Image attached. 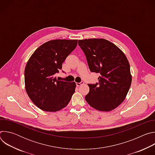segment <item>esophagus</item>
<instances>
[{
  "label": "esophagus",
  "instance_id": "esophagus-1",
  "mask_svg": "<svg viewBox=\"0 0 155 155\" xmlns=\"http://www.w3.org/2000/svg\"><path fill=\"white\" fill-rule=\"evenodd\" d=\"M84 84V82L83 81H81V82H80V83H76V85H77V86H81V84Z\"/></svg>",
  "mask_w": 155,
  "mask_h": 155
}]
</instances>
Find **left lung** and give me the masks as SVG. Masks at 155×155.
Returning a JSON list of instances; mask_svg holds the SVG:
<instances>
[{
	"mask_svg": "<svg viewBox=\"0 0 155 155\" xmlns=\"http://www.w3.org/2000/svg\"><path fill=\"white\" fill-rule=\"evenodd\" d=\"M91 72L100 74L99 81L87 84L90 91L85 100L99 111L108 112L120 105L130 88V65L124 53L104 38L79 40Z\"/></svg>",
	"mask_w": 155,
	"mask_h": 155,
	"instance_id": "obj_1",
	"label": "left lung"
}]
</instances>
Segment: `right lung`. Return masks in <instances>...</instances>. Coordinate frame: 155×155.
<instances>
[{"mask_svg":"<svg viewBox=\"0 0 155 155\" xmlns=\"http://www.w3.org/2000/svg\"><path fill=\"white\" fill-rule=\"evenodd\" d=\"M77 40H53L40 46L25 68L27 94L33 103L46 112H56L67 106L76 83L56 78L62 64L76 48Z\"/></svg>","mask_w":155,"mask_h":155,"instance_id":"right-lung-1","label":"right lung"}]
</instances>
